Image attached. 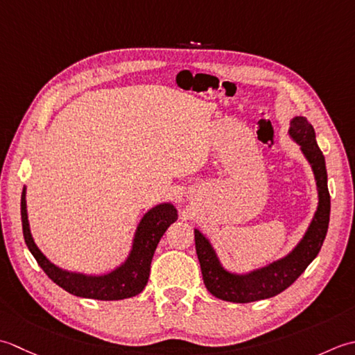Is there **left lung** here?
<instances>
[{"label":"left lung","instance_id":"obj_1","mask_svg":"<svg viewBox=\"0 0 355 355\" xmlns=\"http://www.w3.org/2000/svg\"><path fill=\"white\" fill-rule=\"evenodd\" d=\"M288 135L299 144L314 173L319 204L309 225L299 243L274 262L248 272L228 271L222 265L209 239L194 228V242L207 289L214 297L233 303H248L274 297L293 285L306 266L319 254L329 225L331 199L328 191V175L324 156L315 141V132L305 116H293L289 121Z\"/></svg>","mask_w":355,"mask_h":355}]
</instances>
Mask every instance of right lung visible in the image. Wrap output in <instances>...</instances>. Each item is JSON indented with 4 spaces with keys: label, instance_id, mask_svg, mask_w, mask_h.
Returning a JSON list of instances; mask_svg holds the SVG:
<instances>
[{
    "label": "right lung",
    "instance_id": "obj_1",
    "mask_svg": "<svg viewBox=\"0 0 355 355\" xmlns=\"http://www.w3.org/2000/svg\"><path fill=\"white\" fill-rule=\"evenodd\" d=\"M178 219V209L171 202H162L142 216L135 231L132 248L124 262L116 268L103 274H85L78 271L62 270L50 262L35 243L27 216L26 187L21 194V220L23 234L28 251L47 276L58 286L78 297L96 300H122L135 297L146 288L150 277L151 259L165 231Z\"/></svg>",
    "mask_w": 355,
    "mask_h": 355
}]
</instances>
